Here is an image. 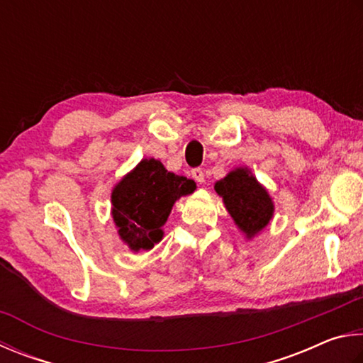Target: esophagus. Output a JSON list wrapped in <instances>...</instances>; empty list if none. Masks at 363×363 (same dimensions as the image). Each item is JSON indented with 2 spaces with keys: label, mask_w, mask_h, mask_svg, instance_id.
Instances as JSON below:
<instances>
[{
  "label": "esophagus",
  "mask_w": 363,
  "mask_h": 363,
  "mask_svg": "<svg viewBox=\"0 0 363 363\" xmlns=\"http://www.w3.org/2000/svg\"><path fill=\"white\" fill-rule=\"evenodd\" d=\"M191 175L198 183H204V170L202 169H193Z\"/></svg>",
  "instance_id": "1"
}]
</instances>
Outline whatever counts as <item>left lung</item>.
Masks as SVG:
<instances>
[{
	"mask_svg": "<svg viewBox=\"0 0 363 363\" xmlns=\"http://www.w3.org/2000/svg\"><path fill=\"white\" fill-rule=\"evenodd\" d=\"M215 191L223 198L228 212L247 238L255 236L269 223L274 206L268 191L249 170L230 172L223 180L215 183Z\"/></svg>",
	"mask_w": 363,
	"mask_h": 363,
	"instance_id": "left-lung-1",
	"label": "left lung"
}]
</instances>
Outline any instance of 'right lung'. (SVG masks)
I'll list each match as a JSON object with an SVG mask.
<instances>
[{"mask_svg": "<svg viewBox=\"0 0 363 363\" xmlns=\"http://www.w3.org/2000/svg\"><path fill=\"white\" fill-rule=\"evenodd\" d=\"M196 183L165 170L156 159H143L113 189V220L121 239L133 252L150 250L162 239L175 201L191 194Z\"/></svg>", "mask_w": 363, "mask_h": 363, "instance_id": "right-lung-1", "label": "right lung"}]
</instances>
